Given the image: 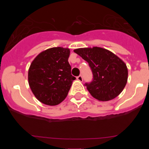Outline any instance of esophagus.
Instances as JSON below:
<instances>
[{"label":"esophagus","instance_id":"1","mask_svg":"<svg viewBox=\"0 0 149 149\" xmlns=\"http://www.w3.org/2000/svg\"><path fill=\"white\" fill-rule=\"evenodd\" d=\"M76 79H77V80L79 81H83V78H82L81 76H79Z\"/></svg>","mask_w":149,"mask_h":149}]
</instances>
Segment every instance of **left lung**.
I'll list each match as a JSON object with an SVG mask.
<instances>
[{
  "mask_svg": "<svg viewBox=\"0 0 149 149\" xmlns=\"http://www.w3.org/2000/svg\"><path fill=\"white\" fill-rule=\"evenodd\" d=\"M74 52L88 62L94 79L86 84L87 90L99 101L118 97L127 81V68L124 61L108 49L99 47L78 48Z\"/></svg>",
  "mask_w": 149,
  "mask_h": 149,
  "instance_id": "8db88e82",
  "label": "left lung"
}]
</instances>
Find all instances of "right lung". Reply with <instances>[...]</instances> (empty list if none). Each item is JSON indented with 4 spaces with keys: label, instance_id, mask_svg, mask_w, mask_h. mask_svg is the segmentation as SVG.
Instances as JSON below:
<instances>
[{
    "label": "right lung",
    "instance_id": "1",
    "mask_svg": "<svg viewBox=\"0 0 149 149\" xmlns=\"http://www.w3.org/2000/svg\"><path fill=\"white\" fill-rule=\"evenodd\" d=\"M70 49L52 47L40 52L31 62L28 81L31 91L40 102L55 106L62 102L73 80L68 60Z\"/></svg>",
    "mask_w": 149,
    "mask_h": 149
}]
</instances>
